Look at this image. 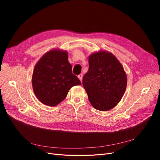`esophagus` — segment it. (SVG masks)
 I'll use <instances>...</instances> for the list:
<instances>
[{
  "mask_svg": "<svg viewBox=\"0 0 160 160\" xmlns=\"http://www.w3.org/2000/svg\"><path fill=\"white\" fill-rule=\"evenodd\" d=\"M78 78H79V80H80V82H82V74H79L78 76Z\"/></svg>",
  "mask_w": 160,
  "mask_h": 160,
  "instance_id": "esophagus-1",
  "label": "esophagus"
}]
</instances>
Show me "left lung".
I'll use <instances>...</instances> for the list:
<instances>
[{"label": "left lung", "mask_w": 160, "mask_h": 160, "mask_svg": "<svg viewBox=\"0 0 160 160\" xmlns=\"http://www.w3.org/2000/svg\"><path fill=\"white\" fill-rule=\"evenodd\" d=\"M83 86L96 110L108 111L121 100L127 84L122 65L110 52L100 51L89 58V69L83 76Z\"/></svg>", "instance_id": "left-lung-1"}]
</instances>
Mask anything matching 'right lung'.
I'll return each mask as SVG.
<instances>
[{"mask_svg":"<svg viewBox=\"0 0 160 160\" xmlns=\"http://www.w3.org/2000/svg\"><path fill=\"white\" fill-rule=\"evenodd\" d=\"M81 82L72 72L66 51L52 50L42 57L33 69L32 87L39 101L56 106L63 100L69 89Z\"/></svg>","mask_w":160,"mask_h":160,"instance_id":"add662e5","label":"right lung"}]
</instances>
